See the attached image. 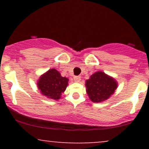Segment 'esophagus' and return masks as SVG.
Returning <instances> with one entry per match:
<instances>
[{"label":"esophagus","instance_id":"1","mask_svg":"<svg viewBox=\"0 0 149 149\" xmlns=\"http://www.w3.org/2000/svg\"><path fill=\"white\" fill-rule=\"evenodd\" d=\"M73 80H74L75 82L76 83H78V82L80 81V77L79 76H76L73 77Z\"/></svg>","mask_w":149,"mask_h":149}]
</instances>
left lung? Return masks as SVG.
I'll return each instance as SVG.
<instances>
[{"label": "left lung", "instance_id": "left-lung-1", "mask_svg": "<svg viewBox=\"0 0 149 149\" xmlns=\"http://www.w3.org/2000/svg\"><path fill=\"white\" fill-rule=\"evenodd\" d=\"M86 92L92 102L98 103L108 100L118 87V83L112 77L102 71L92 74L85 83Z\"/></svg>", "mask_w": 149, "mask_h": 149}]
</instances>
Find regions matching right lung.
<instances>
[{
  "label": "right lung",
  "mask_w": 149,
  "mask_h": 149,
  "mask_svg": "<svg viewBox=\"0 0 149 149\" xmlns=\"http://www.w3.org/2000/svg\"><path fill=\"white\" fill-rule=\"evenodd\" d=\"M69 79L62 77L57 70L51 69L42 74L37 83L41 94L47 98L58 100L66 90Z\"/></svg>",
  "instance_id": "right-lung-1"
}]
</instances>
